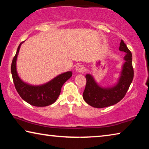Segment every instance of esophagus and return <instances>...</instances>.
Wrapping results in <instances>:
<instances>
[{"label": "esophagus", "instance_id": "obj_1", "mask_svg": "<svg viewBox=\"0 0 149 149\" xmlns=\"http://www.w3.org/2000/svg\"><path fill=\"white\" fill-rule=\"evenodd\" d=\"M75 70H76L77 72H79V73L84 72L85 70V66H84V65L78 64V65H77L76 68H75Z\"/></svg>", "mask_w": 149, "mask_h": 149}]
</instances>
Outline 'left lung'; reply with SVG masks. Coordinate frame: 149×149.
<instances>
[{"label":"left lung","instance_id":"left-lung-1","mask_svg":"<svg viewBox=\"0 0 149 149\" xmlns=\"http://www.w3.org/2000/svg\"><path fill=\"white\" fill-rule=\"evenodd\" d=\"M119 50L125 52L119 79L116 84L112 87H102L95 81L92 75H85L87 83L83 97L88 104L94 108H102L116 104L127 93L133 79L132 54L126 45L121 40Z\"/></svg>","mask_w":149,"mask_h":149}]
</instances>
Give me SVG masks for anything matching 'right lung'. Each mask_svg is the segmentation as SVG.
I'll use <instances>...</instances> for the list:
<instances>
[{
	"instance_id": "right-lung-1",
	"label": "right lung",
	"mask_w": 149,
	"mask_h": 149,
	"mask_svg": "<svg viewBox=\"0 0 149 149\" xmlns=\"http://www.w3.org/2000/svg\"><path fill=\"white\" fill-rule=\"evenodd\" d=\"M23 42H22L17 47L11 65L12 79L17 92L22 99L35 107H43L53 104L59 97L62 85L72 77V72L63 73L50 81L40 85H30L23 81L19 77L16 70L17 57Z\"/></svg>"
}]
</instances>
